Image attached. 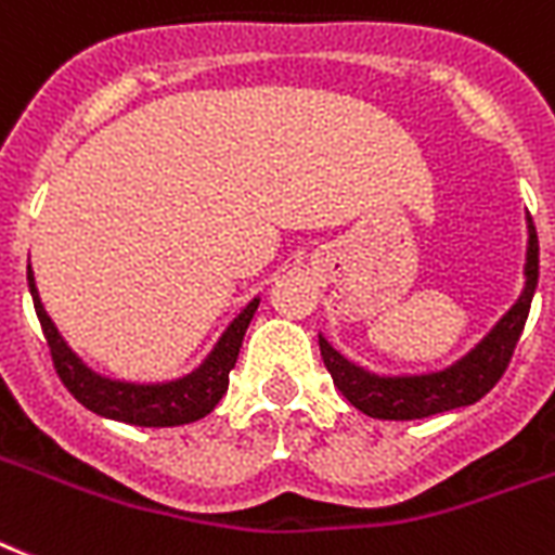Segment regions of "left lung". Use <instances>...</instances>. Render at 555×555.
I'll use <instances>...</instances> for the list:
<instances>
[{"label":"left lung","instance_id":"left-lung-1","mask_svg":"<svg viewBox=\"0 0 555 555\" xmlns=\"http://www.w3.org/2000/svg\"><path fill=\"white\" fill-rule=\"evenodd\" d=\"M535 283H539V237H535L533 217L527 215V255H525V286L516 304L495 321V326L478 340L467 354H461L444 370L433 372H375L370 366L349 361L330 340L318 335L321 354L330 370L335 387L344 392L354 410L384 421H415L438 415V412L469 406L485 398L499 384L507 370L513 349H516L527 312L533 304Z\"/></svg>","mask_w":555,"mask_h":555}]
</instances>
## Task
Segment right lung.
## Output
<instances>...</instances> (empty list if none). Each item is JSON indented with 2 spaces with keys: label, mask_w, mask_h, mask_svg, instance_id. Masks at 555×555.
I'll use <instances>...</instances> for the list:
<instances>
[{
  "label": "right lung",
  "mask_w": 555,
  "mask_h": 555,
  "mask_svg": "<svg viewBox=\"0 0 555 555\" xmlns=\"http://www.w3.org/2000/svg\"><path fill=\"white\" fill-rule=\"evenodd\" d=\"M28 289L39 323H42V332H46L48 347H51L56 375L68 387L70 396L102 418L122 421V424H134V427H180V424L206 418L229 389V372L237 363L243 335L249 330L257 304H260V298H251L243 306L241 314L225 326V332L217 338L211 352L203 358L201 366H194L192 372H185L180 378L140 384V380H119L100 375L68 347V340L62 338L56 323L51 321V314L46 312V306L39 300L30 263Z\"/></svg>",
  "instance_id": "right-lung-1"
}]
</instances>
